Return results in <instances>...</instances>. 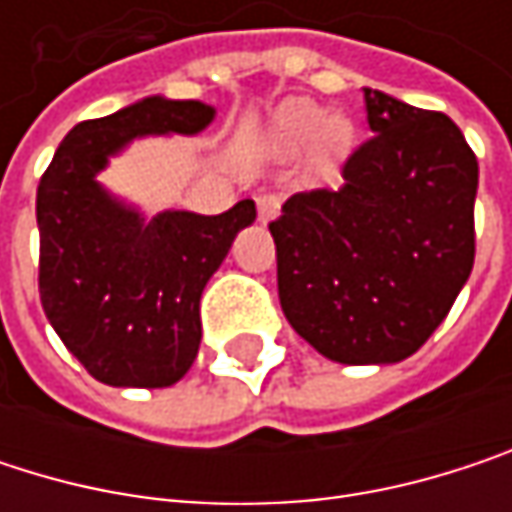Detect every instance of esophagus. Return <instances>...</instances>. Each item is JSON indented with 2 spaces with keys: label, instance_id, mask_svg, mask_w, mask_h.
<instances>
[{
  "label": "esophagus",
  "instance_id": "obj_1",
  "mask_svg": "<svg viewBox=\"0 0 512 512\" xmlns=\"http://www.w3.org/2000/svg\"><path fill=\"white\" fill-rule=\"evenodd\" d=\"M257 204V216H260V222H269V219H275L278 216V210H281V198L275 195V192H260L255 198Z\"/></svg>",
  "mask_w": 512,
  "mask_h": 512
}]
</instances>
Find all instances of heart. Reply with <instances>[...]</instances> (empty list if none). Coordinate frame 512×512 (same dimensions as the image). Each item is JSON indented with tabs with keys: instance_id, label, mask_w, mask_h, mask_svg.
<instances>
[{
	"instance_id": "obj_1",
	"label": "heart",
	"mask_w": 512,
	"mask_h": 512,
	"mask_svg": "<svg viewBox=\"0 0 512 512\" xmlns=\"http://www.w3.org/2000/svg\"><path fill=\"white\" fill-rule=\"evenodd\" d=\"M314 136H317L314 165L320 171H332L350 151L353 127L341 115H326V109L311 100H290L278 109L272 127L275 154H293Z\"/></svg>"
}]
</instances>
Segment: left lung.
Returning <instances> with one entry per match:
<instances>
[{
    "mask_svg": "<svg viewBox=\"0 0 512 512\" xmlns=\"http://www.w3.org/2000/svg\"><path fill=\"white\" fill-rule=\"evenodd\" d=\"M370 139L338 189H308L269 222L287 323L341 364L424 347L474 266L477 156L445 112L364 88Z\"/></svg>",
    "mask_w": 512,
    "mask_h": 512,
    "instance_id": "8db88e82",
    "label": "left lung"
}]
</instances>
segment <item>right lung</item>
I'll return each mask as SVG.
<instances>
[{
    "instance_id": "obj_1",
    "label": "right lung",
    "mask_w": 512,
    "mask_h": 512,
    "mask_svg": "<svg viewBox=\"0 0 512 512\" xmlns=\"http://www.w3.org/2000/svg\"><path fill=\"white\" fill-rule=\"evenodd\" d=\"M210 121L213 106L198 100L148 97L76 124L38 183L44 314L106 385L165 388L192 367L204 284L257 210L246 198L219 216L168 210L145 222L109 198L94 174L136 136H192Z\"/></svg>"
}]
</instances>
